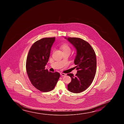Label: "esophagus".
<instances>
[{
    "mask_svg": "<svg viewBox=\"0 0 124 124\" xmlns=\"http://www.w3.org/2000/svg\"><path fill=\"white\" fill-rule=\"evenodd\" d=\"M60 74H61V76H65L66 75V74H64V73H61Z\"/></svg>",
    "mask_w": 124,
    "mask_h": 124,
    "instance_id": "obj_1",
    "label": "esophagus"
}]
</instances>
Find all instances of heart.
Listing matches in <instances>:
<instances>
[{
	"mask_svg": "<svg viewBox=\"0 0 124 124\" xmlns=\"http://www.w3.org/2000/svg\"><path fill=\"white\" fill-rule=\"evenodd\" d=\"M60 49L63 51V53H66L68 52L70 53L71 52V47L69 46L68 44L66 43H63L62 45L60 46Z\"/></svg>",
	"mask_w": 124,
	"mask_h": 124,
	"instance_id": "heart-1",
	"label": "heart"
}]
</instances>
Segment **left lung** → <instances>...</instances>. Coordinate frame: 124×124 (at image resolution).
Masks as SVG:
<instances>
[{"instance_id":"obj_1","label":"left lung","mask_w":124,"mask_h":124,"mask_svg":"<svg viewBox=\"0 0 124 124\" xmlns=\"http://www.w3.org/2000/svg\"><path fill=\"white\" fill-rule=\"evenodd\" d=\"M67 40L77 50L74 63L78 70L75 76L73 74H67L71 78L68 90L71 92L79 93L92 83L96 72V56L91 45L84 40L78 38H68Z\"/></svg>"}]
</instances>
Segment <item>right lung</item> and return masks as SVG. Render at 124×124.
<instances>
[{
  "label": "right lung",
  "mask_w": 124,
  "mask_h": 124,
  "mask_svg": "<svg viewBox=\"0 0 124 124\" xmlns=\"http://www.w3.org/2000/svg\"><path fill=\"white\" fill-rule=\"evenodd\" d=\"M55 37L45 38L32 45L26 61V70L33 85L43 92H49L55 86L60 74L45 70Z\"/></svg>",
  "instance_id": "right-lung-1"
}]
</instances>
